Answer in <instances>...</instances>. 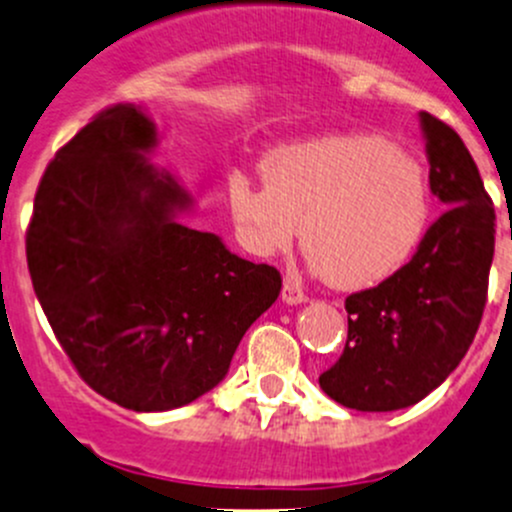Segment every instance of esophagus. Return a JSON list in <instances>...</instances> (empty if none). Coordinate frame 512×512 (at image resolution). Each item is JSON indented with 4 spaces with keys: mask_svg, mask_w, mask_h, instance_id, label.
Here are the masks:
<instances>
[{
    "mask_svg": "<svg viewBox=\"0 0 512 512\" xmlns=\"http://www.w3.org/2000/svg\"><path fill=\"white\" fill-rule=\"evenodd\" d=\"M282 302L285 304L307 302V294H304V289L299 287L297 280H285V285H282Z\"/></svg>",
    "mask_w": 512,
    "mask_h": 512,
    "instance_id": "obj_1",
    "label": "esophagus"
}]
</instances>
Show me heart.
I'll use <instances>...</instances> for the list:
<instances>
[{"label":"heart","instance_id":"1","mask_svg":"<svg viewBox=\"0 0 512 512\" xmlns=\"http://www.w3.org/2000/svg\"><path fill=\"white\" fill-rule=\"evenodd\" d=\"M262 188L230 178L227 208L257 255L285 252L302 223L312 267L339 289L401 270L426 235L431 190L421 163L381 136L334 133L277 146L260 160Z\"/></svg>","mask_w":512,"mask_h":512}]
</instances>
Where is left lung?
I'll use <instances>...</instances> for the list:
<instances>
[{
	"label": "left lung",
	"instance_id": "obj_1",
	"mask_svg": "<svg viewBox=\"0 0 512 512\" xmlns=\"http://www.w3.org/2000/svg\"><path fill=\"white\" fill-rule=\"evenodd\" d=\"M428 185L441 218L423 235L409 265L347 299L349 334L337 364L319 376L329 399L356 411L414 406L461 364L488 292L495 210L461 136L418 113Z\"/></svg>",
	"mask_w": 512,
	"mask_h": 512
}]
</instances>
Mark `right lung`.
<instances>
[{
    "instance_id": "right-lung-1",
    "label": "right lung",
    "mask_w": 512,
    "mask_h": 512,
    "mask_svg": "<svg viewBox=\"0 0 512 512\" xmlns=\"http://www.w3.org/2000/svg\"><path fill=\"white\" fill-rule=\"evenodd\" d=\"M158 143L146 108L98 113L46 168L27 232L34 292L81 379L143 414L215 389L282 289L275 267L185 223L195 200L151 160Z\"/></svg>"
}]
</instances>
